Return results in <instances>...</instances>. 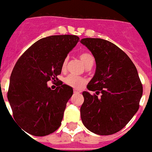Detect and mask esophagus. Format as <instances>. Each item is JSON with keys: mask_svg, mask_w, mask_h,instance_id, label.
<instances>
[{"mask_svg": "<svg viewBox=\"0 0 152 152\" xmlns=\"http://www.w3.org/2000/svg\"><path fill=\"white\" fill-rule=\"evenodd\" d=\"M74 93H81V90H78V89H74Z\"/></svg>", "mask_w": 152, "mask_h": 152, "instance_id": "34e87169", "label": "esophagus"}]
</instances>
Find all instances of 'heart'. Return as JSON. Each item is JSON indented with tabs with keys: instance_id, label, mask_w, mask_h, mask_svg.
Masks as SVG:
<instances>
[{
	"instance_id": "obj_1",
	"label": "heart",
	"mask_w": 152,
	"mask_h": 152,
	"mask_svg": "<svg viewBox=\"0 0 152 152\" xmlns=\"http://www.w3.org/2000/svg\"><path fill=\"white\" fill-rule=\"evenodd\" d=\"M79 58L81 59V61L82 62V64L85 65L86 67L88 68V66H90L91 65L93 66V63H94V58H93V55L88 53H83L82 54H80ZM66 64H67V59H65L62 64V70H64L66 67ZM64 82L66 85L73 87L75 88H82L84 86V84L86 83V80L85 78L82 77H77L75 75H70L67 77H65L64 79Z\"/></svg>"
}]
</instances>
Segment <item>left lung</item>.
<instances>
[{
	"label": "left lung",
	"mask_w": 152,
	"mask_h": 152,
	"mask_svg": "<svg viewBox=\"0 0 152 152\" xmlns=\"http://www.w3.org/2000/svg\"><path fill=\"white\" fill-rule=\"evenodd\" d=\"M81 43L96 60V73L83 92L80 111L84 126L98 135H111L127 125L139 109L143 86L129 57L115 44L100 38Z\"/></svg>",
	"instance_id": "left-lung-1"
}]
</instances>
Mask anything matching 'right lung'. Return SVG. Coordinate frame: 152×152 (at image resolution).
<instances>
[{
  "label": "right lung",
  "mask_w": 152,
  "mask_h": 152,
  "mask_svg": "<svg viewBox=\"0 0 152 152\" xmlns=\"http://www.w3.org/2000/svg\"><path fill=\"white\" fill-rule=\"evenodd\" d=\"M79 41L76 35H53L33 44L19 57L10 77L8 99L15 122L33 136L43 137L59 128L73 88L58 80L62 64Z\"/></svg>",
  "instance_id": "add662e5"
}]
</instances>
